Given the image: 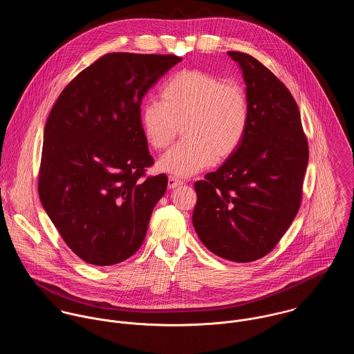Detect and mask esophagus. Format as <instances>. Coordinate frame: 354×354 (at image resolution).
I'll return each instance as SVG.
<instances>
[{
	"label": "esophagus",
	"instance_id": "34e87169",
	"mask_svg": "<svg viewBox=\"0 0 354 354\" xmlns=\"http://www.w3.org/2000/svg\"><path fill=\"white\" fill-rule=\"evenodd\" d=\"M183 184H184L183 180H178L177 177H173V176H170L169 180H167V185H169L170 189H174V188H177V187H180Z\"/></svg>",
	"mask_w": 354,
	"mask_h": 354
}]
</instances>
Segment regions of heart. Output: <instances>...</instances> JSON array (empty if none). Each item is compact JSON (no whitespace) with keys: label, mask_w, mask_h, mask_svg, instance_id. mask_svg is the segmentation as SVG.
<instances>
[{"label":"heart","mask_w":354,"mask_h":354,"mask_svg":"<svg viewBox=\"0 0 354 354\" xmlns=\"http://www.w3.org/2000/svg\"><path fill=\"white\" fill-rule=\"evenodd\" d=\"M140 129L155 150L169 147L183 125L184 140L165 152L160 170L188 177L237 151L250 125V103L244 88L203 72L183 71L160 88V102L140 107Z\"/></svg>","instance_id":"1"}]
</instances>
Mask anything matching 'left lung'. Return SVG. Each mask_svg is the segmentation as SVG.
Masks as SVG:
<instances>
[{
    "instance_id": "8db88e82",
    "label": "left lung",
    "mask_w": 354,
    "mask_h": 354,
    "mask_svg": "<svg viewBox=\"0 0 354 354\" xmlns=\"http://www.w3.org/2000/svg\"><path fill=\"white\" fill-rule=\"evenodd\" d=\"M229 55L243 71L250 125L237 151L195 183L192 222L211 252L248 263L271 252L296 218L309 152L286 86L252 55Z\"/></svg>"
}]
</instances>
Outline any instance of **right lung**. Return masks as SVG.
Segmentation results:
<instances>
[{
  "instance_id": "add662e5",
  "label": "right lung",
  "mask_w": 354,
  "mask_h": 354,
  "mask_svg": "<svg viewBox=\"0 0 354 354\" xmlns=\"http://www.w3.org/2000/svg\"><path fill=\"white\" fill-rule=\"evenodd\" d=\"M183 58L109 53L59 94L44 132L38 191L65 244L86 263L117 264L145 241L166 174L153 163L140 129V104Z\"/></svg>"
}]
</instances>
